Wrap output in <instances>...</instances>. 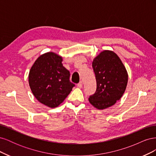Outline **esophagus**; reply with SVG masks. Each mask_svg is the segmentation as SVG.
<instances>
[{
    "instance_id": "esophagus-1",
    "label": "esophagus",
    "mask_w": 156,
    "mask_h": 156,
    "mask_svg": "<svg viewBox=\"0 0 156 156\" xmlns=\"http://www.w3.org/2000/svg\"><path fill=\"white\" fill-rule=\"evenodd\" d=\"M77 87H79V88H82L83 87V82L82 81H80L78 84H77Z\"/></svg>"
}]
</instances>
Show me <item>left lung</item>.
<instances>
[{"mask_svg": "<svg viewBox=\"0 0 156 156\" xmlns=\"http://www.w3.org/2000/svg\"><path fill=\"white\" fill-rule=\"evenodd\" d=\"M92 68L97 88L88 100L98 109H104L119 101L124 93L128 79L127 71L118 55L103 51L94 59Z\"/></svg>", "mask_w": 156, "mask_h": 156, "instance_id": "8db88e82", "label": "left lung"}]
</instances>
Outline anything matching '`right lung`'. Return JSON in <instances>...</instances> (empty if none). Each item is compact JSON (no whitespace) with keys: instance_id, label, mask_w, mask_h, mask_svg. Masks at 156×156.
<instances>
[{"instance_id":"right-lung-1","label":"right lung","mask_w":156,"mask_h":156,"mask_svg":"<svg viewBox=\"0 0 156 156\" xmlns=\"http://www.w3.org/2000/svg\"><path fill=\"white\" fill-rule=\"evenodd\" d=\"M62 58L49 52L39 56L32 66L29 83L35 98L51 108L58 107L72 91L70 73L62 64Z\"/></svg>"}]
</instances>
